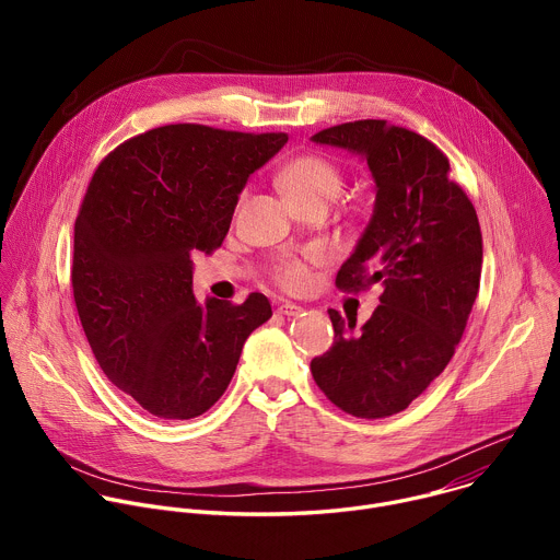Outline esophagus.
I'll list each match as a JSON object with an SVG mask.
<instances>
[{
  "instance_id": "34e87169",
  "label": "esophagus",
  "mask_w": 560,
  "mask_h": 560,
  "mask_svg": "<svg viewBox=\"0 0 560 560\" xmlns=\"http://www.w3.org/2000/svg\"><path fill=\"white\" fill-rule=\"evenodd\" d=\"M277 312H279V314H285V316H299V314L303 312V307L296 305V303L285 301V303H281V305L277 307Z\"/></svg>"
}]
</instances>
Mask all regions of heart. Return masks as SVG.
<instances>
[{"label":"heart","mask_w":560,"mask_h":560,"mask_svg":"<svg viewBox=\"0 0 560 560\" xmlns=\"http://www.w3.org/2000/svg\"><path fill=\"white\" fill-rule=\"evenodd\" d=\"M279 186L292 208L303 206H326L332 203L341 188L343 175L322 154H301L279 173ZM279 281L285 288H303L307 272L299 261H285L279 268Z\"/></svg>","instance_id":"1"}]
</instances>
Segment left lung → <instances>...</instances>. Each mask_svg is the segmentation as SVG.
Wrapping results in <instances>:
<instances>
[{
	"mask_svg": "<svg viewBox=\"0 0 560 560\" xmlns=\"http://www.w3.org/2000/svg\"><path fill=\"white\" fill-rule=\"evenodd\" d=\"M310 139L361 156L374 179L372 217L337 285H383L381 305L359 330L328 310L335 343L310 370L343 412L392 417L445 370L463 337L481 281V225L447 177V156L425 137L363 119Z\"/></svg>",
	"mask_w": 560,
	"mask_h": 560,
	"instance_id": "8db88e82",
	"label": "left lung"
}]
</instances>
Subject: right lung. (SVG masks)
Segmentation results:
<instances>
[{
	"label": "right lung",
	"mask_w": 560,
	"mask_h": 560,
	"mask_svg": "<svg viewBox=\"0 0 560 560\" xmlns=\"http://www.w3.org/2000/svg\"><path fill=\"white\" fill-rule=\"evenodd\" d=\"M283 132L195 124L148 130L115 148L74 221L72 294L104 374L159 419H195L225 392L244 343L272 316L192 292V257L228 234L248 177Z\"/></svg>",
	"instance_id": "obj_1"
}]
</instances>
